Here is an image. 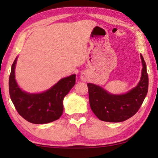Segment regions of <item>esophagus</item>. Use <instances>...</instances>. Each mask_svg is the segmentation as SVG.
Masks as SVG:
<instances>
[{"mask_svg": "<svg viewBox=\"0 0 158 158\" xmlns=\"http://www.w3.org/2000/svg\"><path fill=\"white\" fill-rule=\"evenodd\" d=\"M81 79L82 81L83 82H85L86 81H87L88 79V74L86 73H83L81 75Z\"/></svg>", "mask_w": 158, "mask_h": 158, "instance_id": "1", "label": "esophagus"}]
</instances>
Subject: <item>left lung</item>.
Segmentation results:
<instances>
[{"instance_id": "1", "label": "left lung", "mask_w": 158, "mask_h": 158, "mask_svg": "<svg viewBox=\"0 0 158 158\" xmlns=\"http://www.w3.org/2000/svg\"><path fill=\"white\" fill-rule=\"evenodd\" d=\"M142 70L137 85L125 94L114 95L103 88L88 83L90 109L101 121L121 122L128 119L138 111L148 91V75L141 55Z\"/></svg>"}]
</instances>
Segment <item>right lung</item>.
I'll return each instance as SVG.
<instances>
[{"instance_id": "obj_1", "label": "right lung", "mask_w": 158, "mask_h": 158, "mask_svg": "<svg viewBox=\"0 0 158 158\" xmlns=\"http://www.w3.org/2000/svg\"><path fill=\"white\" fill-rule=\"evenodd\" d=\"M16 59L11 67L9 76V94L20 116L32 124H47L57 120L63 112V99L75 84L76 75L60 80L47 91L29 94L19 87L15 80Z\"/></svg>"}]
</instances>
